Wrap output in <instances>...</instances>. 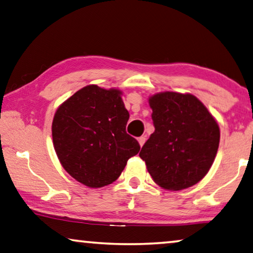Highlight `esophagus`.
<instances>
[{"label": "esophagus", "mask_w": 253, "mask_h": 253, "mask_svg": "<svg viewBox=\"0 0 253 253\" xmlns=\"http://www.w3.org/2000/svg\"><path fill=\"white\" fill-rule=\"evenodd\" d=\"M145 136H141V137H138V139H137V141H138V143H139V145H141V146H143V144H144V143H145Z\"/></svg>", "instance_id": "obj_1"}]
</instances>
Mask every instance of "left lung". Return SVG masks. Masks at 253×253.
Segmentation results:
<instances>
[{"instance_id":"8db88e82","label":"left lung","mask_w":253,"mask_h":253,"mask_svg":"<svg viewBox=\"0 0 253 253\" xmlns=\"http://www.w3.org/2000/svg\"><path fill=\"white\" fill-rule=\"evenodd\" d=\"M149 104L156 129L139 152L149 174L166 190L195 185L216 158L220 138L216 119L190 93H157Z\"/></svg>"}]
</instances>
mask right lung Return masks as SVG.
Masks as SVG:
<instances>
[{
  "mask_svg": "<svg viewBox=\"0 0 253 253\" xmlns=\"http://www.w3.org/2000/svg\"><path fill=\"white\" fill-rule=\"evenodd\" d=\"M122 94L88 85L55 111L52 137L56 156L68 174L88 187L114 183L141 149L126 133L129 114Z\"/></svg>",
  "mask_w": 253,
  "mask_h": 253,
  "instance_id": "1",
  "label": "right lung"
}]
</instances>
